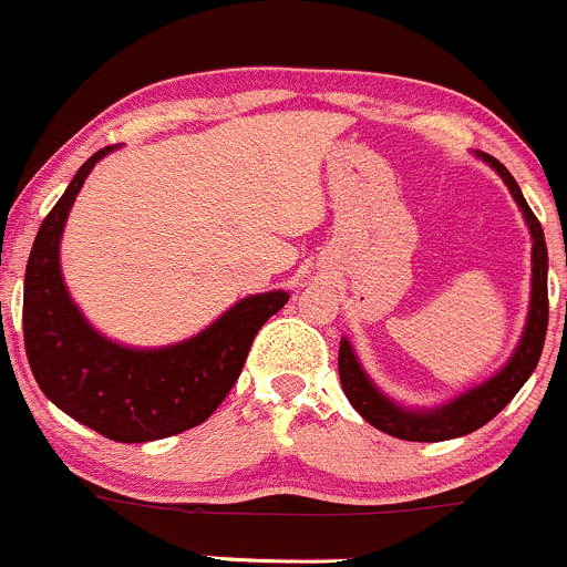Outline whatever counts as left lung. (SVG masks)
Segmentation results:
<instances>
[{
    "label": "left lung",
    "mask_w": 567,
    "mask_h": 567,
    "mask_svg": "<svg viewBox=\"0 0 567 567\" xmlns=\"http://www.w3.org/2000/svg\"><path fill=\"white\" fill-rule=\"evenodd\" d=\"M485 165H491L493 171L502 176V182L507 184L509 195L518 204L520 215H524L526 228H529L532 237V291H529V311H526L524 330H520V339L515 344L513 355L507 358L502 369L496 374H491L482 383L472 385V389L461 391L452 400L441 402L435 408H408L402 402H396L394 396H389L385 391H380V385L374 383L367 374V369L358 361L355 350H352L350 339L341 336L339 344V378L341 389H344L347 400L352 402L358 413L367 419L372 427L383 430V433L394 435L402 441H424V444H435V441H450L461 439V435L474 433L482 424L491 422L509 400L520 391V385L529 380V374L535 372L537 361H540L543 341H546V328H548V250H546V237H543V228L537 223V217L532 215L529 204H526L524 193L515 184V178L509 176L507 167L502 165L493 156L476 151Z\"/></svg>",
    "instance_id": "1"
}]
</instances>
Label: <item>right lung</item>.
I'll return each mask as SVG.
<instances>
[{"instance_id":"1","label":"right lung","mask_w":567,"mask_h":567,"mask_svg":"<svg viewBox=\"0 0 567 567\" xmlns=\"http://www.w3.org/2000/svg\"><path fill=\"white\" fill-rule=\"evenodd\" d=\"M117 145L95 151L71 178L32 245L24 276V347L43 394L104 439L145 444L198 427L245 367L254 336L289 291L248 295L200 333L165 347H128L87 322L65 286L60 243L91 171Z\"/></svg>"}]
</instances>
